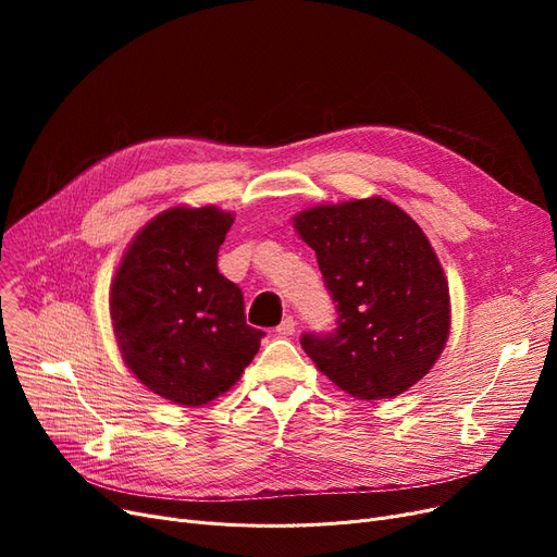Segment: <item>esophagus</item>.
<instances>
[{"label":"esophagus","mask_w":557,"mask_h":557,"mask_svg":"<svg viewBox=\"0 0 557 557\" xmlns=\"http://www.w3.org/2000/svg\"><path fill=\"white\" fill-rule=\"evenodd\" d=\"M275 332H277V336H294V332H296L294 315H286L282 323L275 327Z\"/></svg>","instance_id":"esophagus-1"}]
</instances>
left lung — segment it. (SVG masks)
<instances>
[{"mask_svg": "<svg viewBox=\"0 0 557 557\" xmlns=\"http://www.w3.org/2000/svg\"><path fill=\"white\" fill-rule=\"evenodd\" d=\"M294 227L315 250L338 313L334 332L300 341L315 368L357 399L416 386L451 325L447 277L422 227L382 196L315 205Z\"/></svg>", "mask_w": 557, "mask_h": 557, "instance_id": "obj_1", "label": "left lung"}]
</instances>
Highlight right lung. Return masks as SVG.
<instances>
[{"label":"right lung","instance_id":"1","mask_svg":"<svg viewBox=\"0 0 557 557\" xmlns=\"http://www.w3.org/2000/svg\"><path fill=\"white\" fill-rule=\"evenodd\" d=\"M234 216L214 205L146 223L110 286V318L128 370L151 393L202 406L230 391L263 336L246 325L242 288L216 269Z\"/></svg>","mask_w":557,"mask_h":557}]
</instances>
